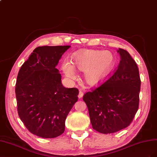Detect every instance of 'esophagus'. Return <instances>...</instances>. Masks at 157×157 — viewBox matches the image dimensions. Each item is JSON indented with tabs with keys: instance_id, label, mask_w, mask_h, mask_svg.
<instances>
[{
	"instance_id": "1",
	"label": "esophagus",
	"mask_w": 157,
	"mask_h": 157,
	"mask_svg": "<svg viewBox=\"0 0 157 157\" xmlns=\"http://www.w3.org/2000/svg\"><path fill=\"white\" fill-rule=\"evenodd\" d=\"M83 92L82 91H79V94H78V98H82L83 97Z\"/></svg>"
}]
</instances>
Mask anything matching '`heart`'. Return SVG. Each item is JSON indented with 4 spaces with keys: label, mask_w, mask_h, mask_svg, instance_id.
<instances>
[{
    "label": "heart",
    "mask_w": 157,
    "mask_h": 157,
    "mask_svg": "<svg viewBox=\"0 0 157 157\" xmlns=\"http://www.w3.org/2000/svg\"><path fill=\"white\" fill-rule=\"evenodd\" d=\"M72 64L64 62L62 68L65 75L70 79L75 78L74 67L84 71V79L88 86L97 87L104 82L113 70L114 58L110 52L85 49L72 55Z\"/></svg>",
    "instance_id": "obj_1"
}]
</instances>
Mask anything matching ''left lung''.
<instances>
[{"label": "left lung", "instance_id": "1", "mask_svg": "<svg viewBox=\"0 0 157 157\" xmlns=\"http://www.w3.org/2000/svg\"><path fill=\"white\" fill-rule=\"evenodd\" d=\"M117 52L120 61L114 74L83 97L93 128L105 134L127 128L139 108L141 79L138 67L128 51L119 48Z\"/></svg>", "mask_w": 157, "mask_h": 157}]
</instances>
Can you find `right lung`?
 <instances>
[{
	"mask_svg": "<svg viewBox=\"0 0 157 157\" xmlns=\"http://www.w3.org/2000/svg\"><path fill=\"white\" fill-rule=\"evenodd\" d=\"M70 47H38L17 74V113L26 128L35 136L55 138L64 132L66 118L78 101L77 88H66L56 66Z\"/></svg>",
	"mask_w": 157,
	"mask_h": 157,
	"instance_id": "add662e5",
	"label": "right lung"
}]
</instances>
